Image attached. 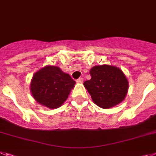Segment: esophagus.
<instances>
[{
    "instance_id": "34e87169",
    "label": "esophagus",
    "mask_w": 156,
    "mask_h": 156,
    "mask_svg": "<svg viewBox=\"0 0 156 156\" xmlns=\"http://www.w3.org/2000/svg\"><path fill=\"white\" fill-rule=\"evenodd\" d=\"M76 82H77V83H82V82H83V78H79L78 80H77Z\"/></svg>"
}]
</instances>
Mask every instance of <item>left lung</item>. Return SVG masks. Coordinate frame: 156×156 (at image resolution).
Masks as SVG:
<instances>
[{
	"label": "left lung",
	"instance_id": "1",
	"mask_svg": "<svg viewBox=\"0 0 156 156\" xmlns=\"http://www.w3.org/2000/svg\"><path fill=\"white\" fill-rule=\"evenodd\" d=\"M89 74L91 79L83 85L95 104L108 109L124 101L129 82L121 69L112 65H97L90 69Z\"/></svg>",
	"mask_w": 156,
	"mask_h": 156
}]
</instances>
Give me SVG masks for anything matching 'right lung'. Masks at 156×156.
<instances>
[{
  "label": "right lung",
  "instance_id": "obj_1",
  "mask_svg": "<svg viewBox=\"0 0 156 156\" xmlns=\"http://www.w3.org/2000/svg\"><path fill=\"white\" fill-rule=\"evenodd\" d=\"M75 82L57 66H45L35 72L30 82V93L38 104L50 109L62 106Z\"/></svg>",
  "mask_w": 156,
  "mask_h": 156
}]
</instances>
